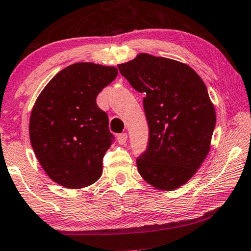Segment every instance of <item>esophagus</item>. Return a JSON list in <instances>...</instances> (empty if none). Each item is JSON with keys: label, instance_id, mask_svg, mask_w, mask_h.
Here are the masks:
<instances>
[{"label": "esophagus", "instance_id": "obj_1", "mask_svg": "<svg viewBox=\"0 0 251 251\" xmlns=\"http://www.w3.org/2000/svg\"><path fill=\"white\" fill-rule=\"evenodd\" d=\"M117 139H118V142H119V143H121V144H125L126 141H127V134H126V133L118 134Z\"/></svg>", "mask_w": 251, "mask_h": 251}]
</instances>
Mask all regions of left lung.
<instances>
[{
    "mask_svg": "<svg viewBox=\"0 0 251 251\" xmlns=\"http://www.w3.org/2000/svg\"><path fill=\"white\" fill-rule=\"evenodd\" d=\"M118 69L144 94L149 141L136 159L140 175L156 189L179 188L196 174L210 149L216 114L206 85L185 63L147 53Z\"/></svg>",
    "mask_w": 251,
    "mask_h": 251,
    "instance_id": "8db88e82",
    "label": "left lung"
}]
</instances>
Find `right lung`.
I'll return each mask as SVG.
<instances>
[{
    "mask_svg": "<svg viewBox=\"0 0 251 251\" xmlns=\"http://www.w3.org/2000/svg\"><path fill=\"white\" fill-rule=\"evenodd\" d=\"M117 75L115 67L74 63L38 95L30 114V143L42 168L58 184L80 189L101 177L114 135L97 97Z\"/></svg>",
    "mask_w": 251,
    "mask_h": 251,
    "instance_id": "right-lung-1",
    "label": "right lung"
}]
</instances>
